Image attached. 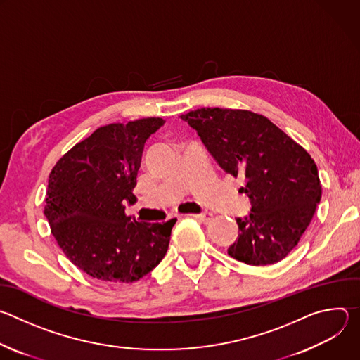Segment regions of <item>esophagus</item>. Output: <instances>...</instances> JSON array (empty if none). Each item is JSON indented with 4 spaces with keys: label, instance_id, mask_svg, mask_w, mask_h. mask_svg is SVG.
Wrapping results in <instances>:
<instances>
[{
    "label": "esophagus",
    "instance_id": "1",
    "mask_svg": "<svg viewBox=\"0 0 360 360\" xmlns=\"http://www.w3.org/2000/svg\"><path fill=\"white\" fill-rule=\"evenodd\" d=\"M192 217H195L196 219H199V221H202L203 224H208L211 219H212V214L211 212H202V214H198V215H192Z\"/></svg>",
    "mask_w": 360,
    "mask_h": 360
}]
</instances>
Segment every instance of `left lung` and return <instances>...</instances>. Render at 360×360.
Masks as SVG:
<instances>
[{
  "mask_svg": "<svg viewBox=\"0 0 360 360\" xmlns=\"http://www.w3.org/2000/svg\"><path fill=\"white\" fill-rule=\"evenodd\" d=\"M218 165L245 176L239 189L250 214L236 218L229 256L253 266L272 265L297 245L322 196L318 167L299 143L266 117L242 110L200 108L181 115Z\"/></svg>",
  "mask_w": 360,
  "mask_h": 360,
  "instance_id": "1",
  "label": "left lung"
}]
</instances>
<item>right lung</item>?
<instances>
[{
	"label": "right lung",
	"instance_id": "right-lung-1",
	"mask_svg": "<svg viewBox=\"0 0 360 360\" xmlns=\"http://www.w3.org/2000/svg\"><path fill=\"white\" fill-rule=\"evenodd\" d=\"M165 121L110 124L71 148L49 174L44 214L67 258L86 275L131 283L149 274L168 250L176 218L138 222L125 215L135 200L142 149Z\"/></svg>",
	"mask_w": 360,
	"mask_h": 360
}]
</instances>
